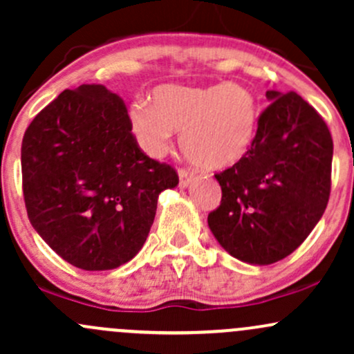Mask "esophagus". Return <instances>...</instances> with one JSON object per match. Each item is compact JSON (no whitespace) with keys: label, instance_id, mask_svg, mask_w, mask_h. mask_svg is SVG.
I'll return each mask as SVG.
<instances>
[{"label":"esophagus","instance_id":"obj_1","mask_svg":"<svg viewBox=\"0 0 354 354\" xmlns=\"http://www.w3.org/2000/svg\"><path fill=\"white\" fill-rule=\"evenodd\" d=\"M194 174L189 172L187 169H178V182H180V187H187L192 182Z\"/></svg>","mask_w":354,"mask_h":354}]
</instances>
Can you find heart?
I'll use <instances>...</instances> for the list:
<instances>
[{"label": "heart", "mask_w": 354, "mask_h": 354, "mask_svg": "<svg viewBox=\"0 0 354 354\" xmlns=\"http://www.w3.org/2000/svg\"><path fill=\"white\" fill-rule=\"evenodd\" d=\"M136 140L150 155H162L172 131L182 133L180 148L203 170H221L245 157L258 128V102L248 87L234 82L206 87L160 86L151 106L130 109Z\"/></svg>", "instance_id": "heart-1"}]
</instances>
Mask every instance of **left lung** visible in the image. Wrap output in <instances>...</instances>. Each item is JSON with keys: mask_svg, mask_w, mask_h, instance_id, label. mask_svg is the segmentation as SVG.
<instances>
[{"mask_svg": "<svg viewBox=\"0 0 354 354\" xmlns=\"http://www.w3.org/2000/svg\"><path fill=\"white\" fill-rule=\"evenodd\" d=\"M245 157L216 174L223 197L207 224L231 257L270 265L288 257L324 214L333 138L322 116L297 93L267 91Z\"/></svg>", "mask_w": 354, "mask_h": 354, "instance_id": "left-lung-1", "label": "left lung"}]
</instances>
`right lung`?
<instances>
[{
    "mask_svg": "<svg viewBox=\"0 0 354 354\" xmlns=\"http://www.w3.org/2000/svg\"><path fill=\"white\" fill-rule=\"evenodd\" d=\"M32 226L74 267L111 270L142 250L158 194L178 184L142 151L123 100L101 84L66 89L33 118L21 142Z\"/></svg>",
    "mask_w": 354,
    "mask_h": 354,
    "instance_id": "obj_1",
    "label": "right lung"
}]
</instances>
